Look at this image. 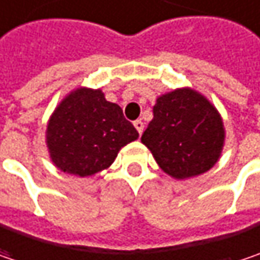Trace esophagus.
I'll list each match as a JSON object with an SVG mask.
<instances>
[{
  "label": "esophagus",
  "mask_w": 260,
  "mask_h": 260,
  "mask_svg": "<svg viewBox=\"0 0 260 260\" xmlns=\"http://www.w3.org/2000/svg\"><path fill=\"white\" fill-rule=\"evenodd\" d=\"M134 126H135V129L138 131V134L141 135L143 131H144V122H143V120H135V122H134Z\"/></svg>",
  "instance_id": "34e87169"
}]
</instances>
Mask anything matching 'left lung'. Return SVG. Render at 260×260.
<instances>
[{
	"mask_svg": "<svg viewBox=\"0 0 260 260\" xmlns=\"http://www.w3.org/2000/svg\"><path fill=\"white\" fill-rule=\"evenodd\" d=\"M154 117L141 137L165 174L190 179L212 169L225 144L218 109L190 86L176 88L156 100Z\"/></svg>",
	"mask_w": 260,
	"mask_h": 260,
	"instance_id": "obj_1",
	"label": "left lung"
}]
</instances>
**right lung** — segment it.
Instances as JSON below:
<instances>
[{
    "instance_id": "right-lung-1",
    "label": "right lung",
    "mask_w": 260,
    "mask_h": 260,
    "mask_svg": "<svg viewBox=\"0 0 260 260\" xmlns=\"http://www.w3.org/2000/svg\"><path fill=\"white\" fill-rule=\"evenodd\" d=\"M138 137L122 109L100 88L78 86L50 116L45 144L58 171L85 178L110 168L120 148Z\"/></svg>"
}]
</instances>
